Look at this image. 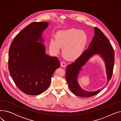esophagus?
I'll return each mask as SVG.
<instances>
[{
  "label": "esophagus",
  "mask_w": 121,
  "mask_h": 121,
  "mask_svg": "<svg viewBox=\"0 0 121 121\" xmlns=\"http://www.w3.org/2000/svg\"><path fill=\"white\" fill-rule=\"evenodd\" d=\"M60 65H61V66L62 67H66V63L64 62H63V61L61 62Z\"/></svg>",
  "instance_id": "34e87169"
}]
</instances>
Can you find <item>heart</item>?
Returning <instances> with one entry per match:
<instances>
[{
    "mask_svg": "<svg viewBox=\"0 0 121 121\" xmlns=\"http://www.w3.org/2000/svg\"><path fill=\"white\" fill-rule=\"evenodd\" d=\"M87 41V35L83 31L73 28L62 30L57 32L55 40H50L49 48L53 54L56 55L63 48L65 58L73 61L83 53Z\"/></svg>",
    "mask_w": 121,
    "mask_h": 121,
    "instance_id": "1",
    "label": "heart"
}]
</instances>
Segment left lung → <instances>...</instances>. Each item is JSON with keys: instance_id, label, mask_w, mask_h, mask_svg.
<instances>
[{"instance_id": "obj_1", "label": "left lung", "mask_w": 121, "mask_h": 121, "mask_svg": "<svg viewBox=\"0 0 121 121\" xmlns=\"http://www.w3.org/2000/svg\"><path fill=\"white\" fill-rule=\"evenodd\" d=\"M95 35L87 49L76 60L69 65L66 70V79L71 91L80 97H90L98 94L101 90L95 91L84 90L79 85L78 77L80 72L92 57L99 55L105 63L107 75L106 84L111 78L113 70L114 52L108 38L97 27H94Z\"/></svg>"}]
</instances>
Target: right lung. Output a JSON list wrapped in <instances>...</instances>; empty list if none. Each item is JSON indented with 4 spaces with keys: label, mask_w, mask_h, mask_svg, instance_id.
<instances>
[{
    "label": "right lung",
    "mask_w": 121,
    "mask_h": 121,
    "mask_svg": "<svg viewBox=\"0 0 121 121\" xmlns=\"http://www.w3.org/2000/svg\"><path fill=\"white\" fill-rule=\"evenodd\" d=\"M48 22H34L15 38L9 51L8 68L16 85L28 95H40L48 88L53 73L60 66L56 57L46 53L43 33Z\"/></svg>",
    "instance_id": "right-lung-1"
}]
</instances>
